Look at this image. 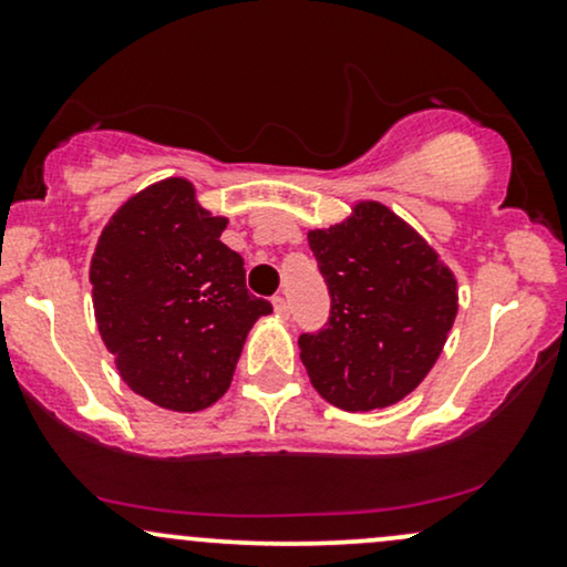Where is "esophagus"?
<instances>
[{
    "instance_id": "34e87169",
    "label": "esophagus",
    "mask_w": 567,
    "mask_h": 567,
    "mask_svg": "<svg viewBox=\"0 0 567 567\" xmlns=\"http://www.w3.org/2000/svg\"><path fill=\"white\" fill-rule=\"evenodd\" d=\"M271 306H275V315L282 317V320H285V317H290V303H288V298H285V296L271 298Z\"/></svg>"
}]
</instances>
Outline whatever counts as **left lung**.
Masks as SVG:
<instances>
[{"mask_svg": "<svg viewBox=\"0 0 567 567\" xmlns=\"http://www.w3.org/2000/svg\"><path fill=\"white\" fill-rule=\"evenodd\" d=\"M330 317L298 338L311 386L341 410L400 402L437 362L451 333L455 277L419 231L381 202L309 231Z\"/></svg>", "mask_w": 567, "mask_h": 567, "instance_id": "obj_1", "label": "left lung"}]
</instances>
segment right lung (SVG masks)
Segmentation results:
<instances>
[{"label":"right lung","instance_id":"obj_1","mask_svg":"<svg viewBox=\"0 0 567 567\" xmlns=\"http://www.w3.org/2000/svg\"><path fill=\"white\" fill-rule=\"evenodd\" d=\"M186 178L143 188L101 231L90 264L95 322L122 381L154 405L197 413L229 389L245 338L271 303L245 285Z\"/></svg>","mask_w":567,"mask_h":567}]
</instances>
